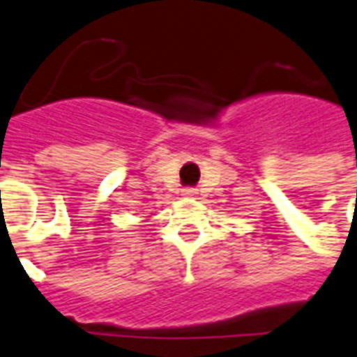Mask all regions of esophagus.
<instances>
[{"instance_id":"obj_1","label":"esophagus","mask_w":357,"mask_h":357,"mask_svg":"<svg viewBox=\"0 0 357 357\" xmlns=\"http://www.w3.org/2000/svg\"><path fill=\"white\" fill-rule=\"evenodd\" d=\"M198 194V190L196 188H185L183 190V196H187V198H194Z\"/></svg>"}]
</instances>
